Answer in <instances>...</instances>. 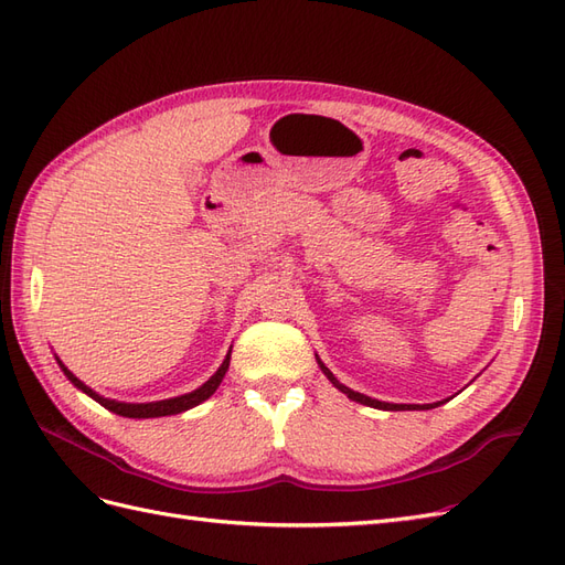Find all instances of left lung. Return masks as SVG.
Listing matches in <instances>:
<instances>
[{
    "label": "left lung",
    "instance_id": "1",
    "mask_svg": "<svg viewBox=\"0 0 565 565\" xmlns=\"http://www.w3.org/2000/svg\"><path fill=\"white\" fill-rule=\"evenodd\" d=\"M318 365L322 367V372H324V374H328V380H330V382H332L341 393H347V396H349L351 401H355V403H363V405H370V407H380V409H417V407H422V409H429V407H436V405H396V403H382V401L367 398V396H363V393L351 391V388H347L344 384H339L334 374H332L328 367H324L320 361H318Z\"/></svg>",
    "mask_w": 565,
    "mask_h": 565
}]
</instances>
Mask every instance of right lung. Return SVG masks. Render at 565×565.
I'll return each mask as SVG.
<instances>
[{
	"label": "right lung",
	"instance_id": "1",
	"mask_svg": "<svg viewBox=\"0 0 565 565\" xmlns=\"http://www.w3.org/2000/svg\"><path fill=\"white\" fill-rule=\"evenodd\" d=\"M228 363H231V353L226 355V361L221 363V367L212 374V377L204 382L200 388H195L193 393H185V396H179V398H169V401H158V403H117V401H108L104 396H98L96 391H92L87 384H82L75 374L67 370L61 361L58 365L63 367L65 377L71 380L79 391L87 393V396H92L96 403L104 405L106 409H110V413L115 415H122V417H131V419H148V417H164V415H179L183 413V409H191L195 405H200L202 401H207L212 393L218 388L221 380H224V374L228 370Z\"/></svg>",
	"mask_w": 565,
	"mask_h": 565
}]
</instances>
